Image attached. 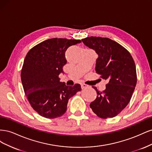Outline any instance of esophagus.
Returning a JSON list of instances; mask_svg holds the SVG:
<instances>
[{"mask_svg":"<svg viewBox=\"0 0 152 152\" xmlns=\"http://www.w3.org/2000/svg\"><path fill=\"white\" fill-rule=\"evenodd\" d=\"M81 87H82V89H84V88H87V87H88L89 86L86 84H81Z\"/></svg>","mask_w":152,"mask_h":152,"instance_id":"34e87169","label":"esophagus"}]
</instances>
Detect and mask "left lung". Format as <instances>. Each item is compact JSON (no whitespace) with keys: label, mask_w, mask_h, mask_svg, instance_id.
Listing matches in <instances>:
<instances>
[{"label":"left lung","mask_w":152,"mask_h":152,"mask_svg":"<svg viewBox=\"0 0 152 152\" xmlns=\"http://www.w3.org/2000/svg\"><path fill=\"white\" fill-rule=\"evenodd\" d=\"M82 41L98 54L96 72L108 82L103 91L93 87L98 96L90 107L102 118L115 117L129 103L135 89L137 75L134 59L126 49L108 38L89 37Z\"/></svg>","instance_id":"1"}]
</instances>
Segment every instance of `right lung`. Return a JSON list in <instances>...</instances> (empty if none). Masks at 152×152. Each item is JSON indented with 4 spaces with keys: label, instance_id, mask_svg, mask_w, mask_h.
<instances>
[{
    "label": "right lung",
    "instance_id": "right-lung-1",
    "mask_svg": "<svg viewBox=\"0 0 152 152\" xmlns=\"http://www.w3.org/2000/svg\"><path fill=\"white\" fill-rule=\"evenodd\" d=\"M80 42V40L49 39L27 53L21 69V82L31 107L42 117L54 118L63 115L68 99L82 90L79 84L68 86L59 78L67 61L66 49Z\"/></svg>",
    "mask_w": 152,
    "mask_h": 152
}]
</instances>
